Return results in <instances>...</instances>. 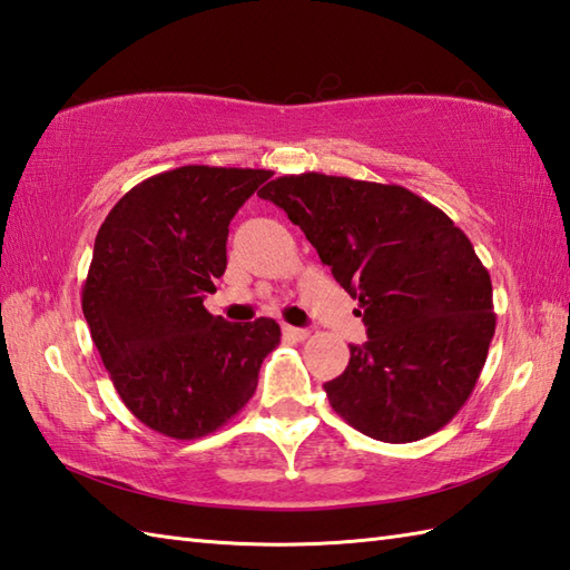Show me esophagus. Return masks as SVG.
I'll return each mask as SVG.
<instances>
[{
  "label": "esophagus",
  "instance_id": "1",
  "mask_svg": "<svg viewBox=\"0 0 570 570\" xmlns=\"http://www.w3.org/2000/svg\"><path fill=\"white\" fill-rule=\"evenodd\" d=\"M284 335L288 337V341H294V343H301V341H306L308 337V331L306 328H296V325H284Z\"/></svg>",
  "mask_w": 570,
  "mask_h": 570
}]
</instances>
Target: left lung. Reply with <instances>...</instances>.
Segmentation results:
<instances>
[{"label":"left lung","mask_w":570,"mask_h":570,"mask_svg":"<svg viewBox=\"0 0 570 570\" xmlns=\"http://www.w3.org/2000/svg\"><path fill=\"white\" fill-rule=\"evenodd\" d=\"M304 229L360 301L365 345L323 384L337 416L384 443L443 429L468 402L494 335L492 282L443 210L402 186L278 176L259 190Z\"/></svg>","instance_id":"left-lung-1"}]
</instances>
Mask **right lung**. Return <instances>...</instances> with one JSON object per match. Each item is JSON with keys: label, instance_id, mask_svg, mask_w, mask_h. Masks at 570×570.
Segmentation results:
<instances>
[{"label": "right lung", "instance_id": "right-lung-1", "mask_svg": "<svg viewBox=\"0 0 570 570\" xmlns=\"http://www.w3.org/2000/svg\"><path fill=\"white\" fill-rule=\"evenodd\" d=\"M272 171L180 166L117 200L95 237L82 313L117 394L144 426L190 441L257 390L278 323H227L203 306L227 266L229 220Z\"/></svg>", "mask_w": 570, "mask_h": 570}]
</instances>
